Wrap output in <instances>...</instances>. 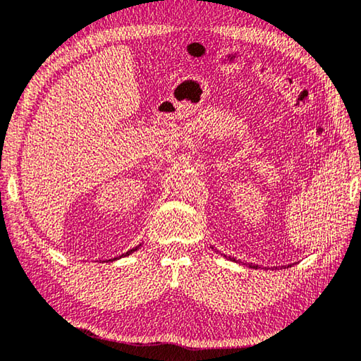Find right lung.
Wrapping results in <instances>:
<instances>
[{"label":"right lung","instance_id":"obj_1","mask_svg":"<svg viewBox=\"0 0 361 361\" xmlns=\"http://www.w3.org/2000/svg\"><path fill=\"white\" fill-rule=\"evenodd\" d=\"M137 249H139V247H134V249H131V250H128V252H126V253H125V255H130V253H131V252H134V250H137ZM125 255H122V257H125Z\"/></svg>","mask_w":361,"mask_h":361}]
</instances>
